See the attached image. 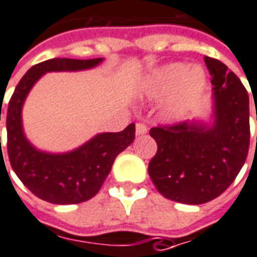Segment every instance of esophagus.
<instances>
[{
  "label": "esophagus",
  "instance_id": "1",
  "mask_svg": "<svg viewBox=\"0 0 257 257\" xmlns=\"http://www.w3.org/2000/svg\"><path fill=\"white\" fill-rule=\"evenodd\" d=\"M147 134V126L145 123H136V135L141 136V135H146Z\"/></svg>",
  "mask_w": 257,
  "mask_h": 257
}]
</instances>
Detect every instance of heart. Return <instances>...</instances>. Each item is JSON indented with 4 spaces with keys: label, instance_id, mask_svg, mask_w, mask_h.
Returning a JSON list of instances; mask_svg holds the SVG:
<instances>
[{
    "label": "heart",
    "instance_id": "1",
    "mask_svg": "<svg viewBox=\"0 0 257 257\" xmlns=\"http://www.w3.org/2000/svg\"><path fill=\"white\" fill-rule=\"evenodd\" d=\"M206 85L207 78L200 66L189 68L184 62H172L150 76L146 93L154 98L171 94L164 105V115L168 119H177L195 105Z\"/></svg>",
    "mask_w": 257,
    "mask_h": 257
}]
</instances>
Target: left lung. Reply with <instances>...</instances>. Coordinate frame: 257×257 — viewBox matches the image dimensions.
I'll return each mask as SVG.
<instances>
[{"label":"left lung","instance_id":"obj_1","mask_svg":"<svg viewBox=\"0 0 257 257\" xmlns=\"http://www.w3.org/2000/svg\"><path fill=\"white\" fill-rule=\"evenodd\" d=\"M204 62L213 85V122L150 129L157 153L149 163V175L163 196L178 203L202 204L220 196L239 174L249 150L246 89L222 62L210 57Z\"/></svg>","mask_w":257,"mask_h":257}]
</instances>
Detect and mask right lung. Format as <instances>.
I'll return each mask as SVG.
<instances>
[{
  "mask_svg": "<svg viewBox=\"0 0 257 257\" xmlns=\"http://www.w3.org/2000/svg\"><path fill=\"white\" fill-rule=\"evenodd\" d=\"M101 61L103 58H53L40 62L25 73L10 100L5 115L11 167L29 191L46 202L76 204L91 199L108 177L116 156L135 139V123H129L122 132L98 134L72 152L53 154L37 150L23 134V103L30 89L44 73L90 69Z\"/></svg>",
  "mask_w": 257,
  "mask_h": 257,
  "instance_id": "add662e5",
  "label": "right lung"
}]
</instances>
